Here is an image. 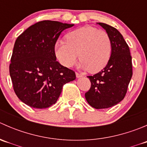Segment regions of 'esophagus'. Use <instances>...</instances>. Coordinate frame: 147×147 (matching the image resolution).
Listing matches in <instances>:
<instances>
[{"instance_id": "esophagus-1", "label": "esophagus", "mask_w": 147, "mask_h": 147, "mask_svg": "<svg viewBox=\"0 0 147 147\" xmlns=\"http://www.w3.org/2000/svg\"><path fill=\"white\" fill-rule=\"evenodd\" d=\"M76 77H77V78H82V74L79 73V72H76Z\"/></svg>"}]
</instances>
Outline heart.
<instances>
[{
  "instance_id": "b5f03b06",
  "label": "heart",
  "mask_w": 147,
  "mask_h": 147,
  "mask_svg": "<svg viewBox=\"0 0 147 147\" xmlns=\"http://www.w3.org/2000/svg\"><path fill=\"white\" fill-rule=\"evenodd\" d=\"M112 42L107 32L92 26H84L67 34L66 42L59 40L55 46L56 57L63 66L70 67L76 63L91 72L103 69L109 60Z\"/></svg>"
}]
</instances>
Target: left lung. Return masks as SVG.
<instances>
[{
	"instance_id": "left-lung-1",
	"label": "left lung",
	"mask_w": 147,
	"mask_h": 147,
	"mask_svg": "<svg viewBox=\"0 0 147 147\" xmlns=\"http://www.w3.org/2000/svg\"><path fill=\"white\" fill-rule=\"evenodd\" d=\"M98 24L110 38L112 53L103 69L87 76L91 87L85 93V98L90 106L99 109L115 106L124 98L132 76V63L129 47L121 34L112 26Z\"/></svg>"
}]
</instances>
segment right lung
<instances>
[{"label":"right lung","instance_id":"obj_1","mask_svg":"<svg viewBox=\"0 0 147 147\" xmlns=\"http://www.w3.org/2000/svg\"><path fill=\"white\" fill-rule=\"evenodd\" d=\"M73 24L42 20L16 39L9 66L13 90L26 105L45 109L55 104L63 85L75 72L56 60L55 45L60 33Z\"/></svg>","mask_w":147,"mask_h":147}]
</instances>
